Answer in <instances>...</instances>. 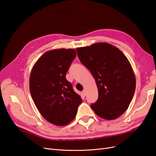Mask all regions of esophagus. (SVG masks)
<instances>
[{"mask_svg":"<svg viewBox=\"0 0 156 156\" xmlns=\"http://www.w3.org/2000/svg\"><path fill=\"white\" fill-rule=\"evenodd\" d=\"M82 94H83V95H87V91H86V90H84L83 92H82Z\"/></svg>","mask_w":156,"mask_h":156,"instance_id":"obj_1","label":"esophagus"}]
</instances>
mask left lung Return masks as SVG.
Instances as JSON below:
<instances>
[{
    "instance_id": "1",
    "label": "left lung",
    "mask_w": 156,
    "mask_h": 156,
    "mask_svg": "<svg viewBox=\"0 0 156 156\" xmlns=\"http://www.w3.org/2000/svg\"><path fill=\"white\" fill-rule=\"evenodd\" d=\"M76 50L98 86V99L91 108L103 119H117L127 110L135 93L136 77L129 61L119 49L106 42Z\"/></svg>"
}]
</instances>
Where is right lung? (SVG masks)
I'll list each match as a JSON object with an SVG mask.
<instances>
[{"mask_svg":"<svg viewBox=\"0 0 156 156\" xmlns=\"http://www.w3.org/2000/svg\"><path fill=\"white\" fill-rule=\"evenodd\" d=\"M76 55L73 49L48 51L37 61L30 73V90L35 106L47 121L57 126L73 121L82 102L66 79Z\"/></svg>","mask_w":156,"mask_h":156,"instance_id":"add662e5","label":"right lung"}]
</instances>
